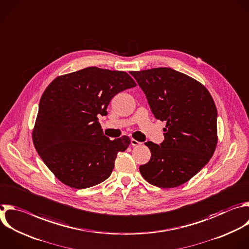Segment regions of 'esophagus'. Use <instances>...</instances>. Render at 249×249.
Masks as SVG:
<instances>
[{"label": "esophagus", "instance_id": "obj_1", "mask_svg": "<svg viewBox=\"0 0 249 249\" xmlns=\"http://www.w3.org/2000/svg\"><path fill=\"white\" fill-rule=\"evenodd\" d=\"M131 144H132L133 146H138V145L142 144V142H139V141H137V140H135V139H131Z\"/></svg>", "mask_w": 249, "mask_h": 249}]
</instances>
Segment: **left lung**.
I'll list each match as a JSON object with an SVG mask.
<instances>
[{"instance_id":"8db88e82","label":"left lung","mask_w":249,"mask_h":249,"mask_svg":"<svg viewBox=\"0 0 249 249\" xmlns=\"http://www.w3.org/2000/svg\"><path fill=\"white\" fill-rule=\"evenodd\" d=\"M154 117L166 121L160 145L147 142L149 161L140 172L149 184L171 189L197 174L212 157L217 142V108L196 79L169 67L131 71Z\"/></svg>"}]
</instances>
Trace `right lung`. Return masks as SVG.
Returning a JSON list of instances; mask_svg holds the SVG:
<instances>
[{
  "label": "right lung",
  "instance_id": "1",
  "mask_svg": "<svg viewBox=\"0 0 249 249\" xmlns=\"http://www.w3.org/2000/svg\"><path fill=\"white\" fill-rule=\"evenodd\" d=\"M124 71L87 67L60 75L42 95L32 140L53 175L73 189H86L107 180L128 137H106L99 122L111 99L136 87Z\"/></svg>",
  "mask_w": 249,
  "mask_h": 249
}]
</instances>
